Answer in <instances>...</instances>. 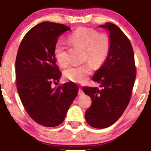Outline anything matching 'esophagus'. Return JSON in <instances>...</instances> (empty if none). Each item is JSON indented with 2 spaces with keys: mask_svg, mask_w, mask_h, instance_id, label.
<instances>
[{
  "mask_svg": "<svg viewBox=\"0 0 151 151\" xmlns=\"http://www.w3.org/2000/svg\"><path fill=\"white\" fill-rule=\"evenodd\" d=\"M83 91H82V89L81 88H79V91H78V95H80V96H81V95L83 94Z\"/></svg>",
  "mask_w": 151,
  "mask_h": 151,
  "instance_id": "esophagus-1",
  "label": "esophagus"
}]
</instances>
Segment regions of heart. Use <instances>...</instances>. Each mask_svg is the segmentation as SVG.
I'll return each mask as SVG.
<instances>
[{"mask_svg": "<svg viewBox=\"0 0 151 151\" xmlns=\"http://www.w3.org/2000/svg\"><path fill=\"white\" fill-rule=\"evenodd\" d=\"M69 40L86 48V59H88L96 67H100L106 60L110 50V40L107 35L99 34L95 29L79 27L69 35ZM54 53L59 65L63 67L69 64L67 48L63 41L59 40L54 47ZM93 66L90 62L83 65L70 67L65 71L67 79L76 83H84L93 73Z\"/></svg>", "mask_w": 151, "mask_h": 151, "instance_id": "b5f03b06", "label": "heart"}]
</instances>
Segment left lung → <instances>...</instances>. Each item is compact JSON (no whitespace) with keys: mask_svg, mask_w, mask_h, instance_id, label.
I'll list each match as a JSON object with an SVG mask.
<instances>
[{"mask_svg":"<svg viewBox=\"0 0 151 151\" xmlns=\"http://www.w3.org/2000/svg\"><path fill=\"white\" fill-rule=\"evenodd\" d=\"M108 31L110 50L106 60L92 77L101 88L83 87L92 100L85 112L86 122L96 129L112 125L123 114L131 99L136 77L132 45L126 35L114 24L98 26Z\"/></svg>","mask_w":151,"mask_h":151,"instance_id":"8db88e82","label":"left lung"}]
</instances>
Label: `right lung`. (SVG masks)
Here are the masks:
<instances>
[{
    "label": "right lung",
    "instance_id": "right-lung-1",
    "mask_svg": "<svg viewBox=\"0 0 151 151\" xmlns=\"http://www.w3.org/2000/svg\"><path fill=\"white\" fill-rule=\"evenodd\" d=\"M70 29L63 24L41 22L27 33L16 56V85L20 100L29 115L46 127L63 122L78 93L73 82L51 87L52 82L61 77L55 64V45L58 37Z\"/></svg>",
    "mask_w": 151,
    "mask_h": 151
}]
</instances>
